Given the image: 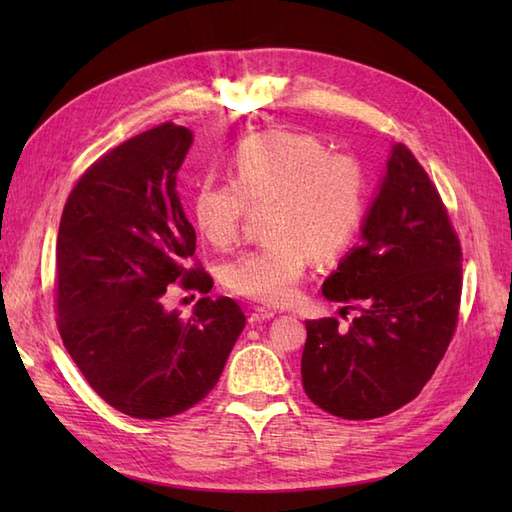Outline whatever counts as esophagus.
<instances>
[{"mask_svg":"<svg viewBox=\"0 0 512 512\" xmlns=\"http://www.w3.org/2000/svg\"><path fill=\"white\" fill-rule=\"evenodd\" d=\"M275 310H270V308H253V312H250V317H248V321L250 323H262V321H268V319H273L275 317Z\"/></svg>","mask_w":512,"mask_h":512,"instance_id":"34e87169","label":"esophagus"}]
</instances>
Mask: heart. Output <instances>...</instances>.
Masks as SVG:
<instances>
[{"label":"heart","mask_w":512,"mask_h":512,"mask_svg":"<svg viewBox=\"0 0 512 512\" xmlns=\"http://www.w3.org/2000/svg\"><path fill=\"white\" fill-rule=\"evenodd\" d=\"M231 180H202L191 195L195 226L217 248L237 242L250 211H264L266 242L224 270L237 297L284 306L310 264L332 262L363 224L369 180L363 160L328 151L321 138L262 132L228 160Z\"/></svg>","instance_id":"b5f03b06"}]
</instances>
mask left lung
I'll use <instances>...</instances> for the list:
<instances>
[{"label":"left lung","mask_w":512,"mask_h":512,"mask_svg":"<svg viewBox=\"0 0 512 512\" xmlns=\"http://www.w3.org/2000/svg\"><path fill=\"white\" fill-rule=\"evenodd\" d=\"M323 295L356 312L306 321L301 380L343 420L387 416L429 383L458 328L462 246L436 184L407 145L391 151L378 198Z\"/></svg>","instance_id":"left-lung-1"}]
</instances>
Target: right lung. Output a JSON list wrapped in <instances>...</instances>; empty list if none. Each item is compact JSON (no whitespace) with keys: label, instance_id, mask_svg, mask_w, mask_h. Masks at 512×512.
<instances>
[{"label":"right lung","instance_id":"right-lung-1","mask_svg":"<svg viewBox=\"0 0 512 512\" xmlns=\"http://www.w3.org/2000/svg\"><path fill=\"white\" fill-rule=\"evenodd\" d=\"M191 143L187 127L162 123L110 149L76 180L59 224L65 350L107 405L138 420L206 398L246 325L237 301L206 297L213 279L176 191ZM173 283L205 295L189 320L164 310Z\"/></svg>","mask_w":512,"mask_h":512}]
</instances>
